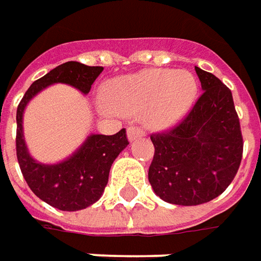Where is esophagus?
<instances>
[{
  "label": "esophagus",
  "mask_w": 261,
  "mask_h": 261,
  "mask_svg": "<svg viewBox=\"0 0 261 261\" xmlns=\"http://www.w3.org/2000/svg\"><path fill=\"white\" fill-rule=\"evenodd\" d=\"M143 135H145V130L141 126H130L127 129V136L130 141H135L136 138H141Z\"/></svg>",
  "instance_id": "1"
}]
</instances>
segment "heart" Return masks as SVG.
Listing matches in <instances>:
<instances>
[{
    "mask_svg": "<svg viewBox=\"0 0 261 261\" xmlns=\"http://www.w3.org/2000/svg\"><path fill=\"white\" fill-rule=\"evenodd\" d=\"M198 83L185 70H146L112 80L105 89L110 109L138 116L155 127L171 125L182 116L197 97Z\"/></svg>",
    "mask_w": 261,
    "mask_h": 261,
    "instance_id": "obj_1",
    "label": "heart"
}]
</instances>
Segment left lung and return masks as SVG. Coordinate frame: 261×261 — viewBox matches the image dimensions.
Instances as JSON below:
<instances>
[{"label": "left lung", "instance_id": "8db88e82", "mask_svg": "<svg viewBox=\"0 0 261 261\" xmlns=\"http://www.w3.org/2000/svg\"><path fill=\"white\" fill-rule=\"evenodd\" d=\"M195 71L204 92L192 109L175 126L151 135L148 179L158 197L176 205H198L223 194L243 158L231 90L213 73Z\"/></svg>", "mask_w": 261, "mask_h": 261}]
</instances>
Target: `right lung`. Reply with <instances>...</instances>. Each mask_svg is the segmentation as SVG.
<instances>
[{
  "label": "right lung",
  "instance_id": "add662e5",
  "mask_svg": "<svg viewBox=\"0 0 261 261\" xmlns=\"http://www.w3.org/2000/svg\"><path fill=\"white\" fill-rule=\"evenodd\" d=\"M102 71L100 66H86L77 61L63 63L30 86L17 108L15 149L22 176L40 200L61 211L83 210L102 197L113 161L129 145L126 130L120 129L115 135H90L69 159L56 165H44L36 162L27 151L22 138V112L40 90L53 83H67L89 93Z\"/></svg>",
  "mask_w": 261,
  "mask_h": 261
}]
</instances>
